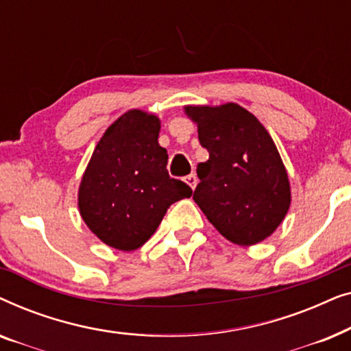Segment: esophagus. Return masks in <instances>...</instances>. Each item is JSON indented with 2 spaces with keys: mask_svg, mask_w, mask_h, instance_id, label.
<instances>
[{
  "mask_svg": "<svg viewBox=\"0 0 351 351\" xmlns=\"http://www.w3.org/2000/svg\"><path fill=\"white\" fill-rule=\"evenodd\" d=\"M185 182H186V184L190 185V189H191V190H195L196 184H198V179H196V176H195V174H190V176H186V177H185Z\"/></svg>",
  "mask_w": 351,
  "mask_h": 351,
  "instance_id": "obj_1",
  "label": "esophagus"
}]
</instances>
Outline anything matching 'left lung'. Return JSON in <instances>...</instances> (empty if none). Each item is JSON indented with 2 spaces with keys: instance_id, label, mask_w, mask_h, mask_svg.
Instances as JSON below:
<instances>
[{
  "instance_id": "obj_1",
  "label": "left lung",
  "mask_w": 351,
  "mask_h": 351,
  "mask_svg": "<svg viewBox=\"0 0 351 351\" xmlns=\"http://www.w3.org/2000/svg\"><path fill=\"white\" fill-rule=\"evenodd\" d=\"M209 160L199 162L193 199L217 232L238 246L263 241L285 220L291 184L263 124L241 105H186Z\"/></svg>"
}]
</instances>
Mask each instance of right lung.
Returning a JSON list of instances; mask_svg holds the SVG:
<instances>
[{"label": "right lung", "mask_w": 351, "mask_h": 351, "mask_svg": "<svg viewBox=\"0 0 351 351\" xmlns=\"http://www.w3.org/2000/svg\"><path fill=\"white\" fill-rule=\"evenodd\" d=\"M160 129L156 114L128 110L100 137L81 177V217L100 241L118 251L145 244L167 208L193 193L167 174Z\"/></svg>", "instance_id": "add662e5"}]
</instances>
